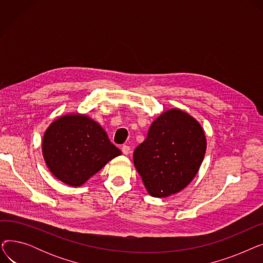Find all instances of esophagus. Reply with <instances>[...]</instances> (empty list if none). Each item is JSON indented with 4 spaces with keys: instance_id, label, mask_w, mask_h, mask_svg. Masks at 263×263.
Here are the masks:
<instances>
[{
    "instance_id": "esophagus-1",
    "label": "esophagus",
    "mask_w": 263,
    "mask_h": 263,
    "mask_svg": "<svg viewBox=\"0 0 263 263\" xmlns=\"http://www.w3.org/2000/svg\"><path fill=\"white\" fill-rule=\"evenodd\" d=\"M130 150H131V149H130V147H129V146H127V145H123V146L121 147L122 154H123V155H126V156L130 154Z\"/></svg>"
}]
</instances>
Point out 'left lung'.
I'll use <instances>...</instances> for the list:
<instances>
[{
  "label": "left lung",
  "instance_id": "1",
  "mask_svg": "<svg viewBox=\"0 0 263 263\" xmlns=\"http://www.w3.org/2000/svg\"><path fill=\"white\" fill-rule=\"evenodd\" d=\"M206 149L200 123L179 108L162 113L151 123L133 162L154 197H167L186 187L199 171Z\"/></svg>",
  "mask_w": 263,
  "mask_h": 263
}]
</instances>
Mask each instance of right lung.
<instances>
[{
	"mask_svg": "<svg viewBox=\"0 0 263 263\" xmlns=\"http://www.w3.org/2000/svg\"><path fill=\"white\" fill-rule=\"evenodd\" d=\"M43 155L55 178L81 186L121 151L109 142L98 122L77 113L61 116L50 124L43 139Z\"/></svg>",
	"mask_w": 263,
	"mask_h": 263,
	"instance_id": "add662e5",
	"label": "right lung"
}]
</instances>
